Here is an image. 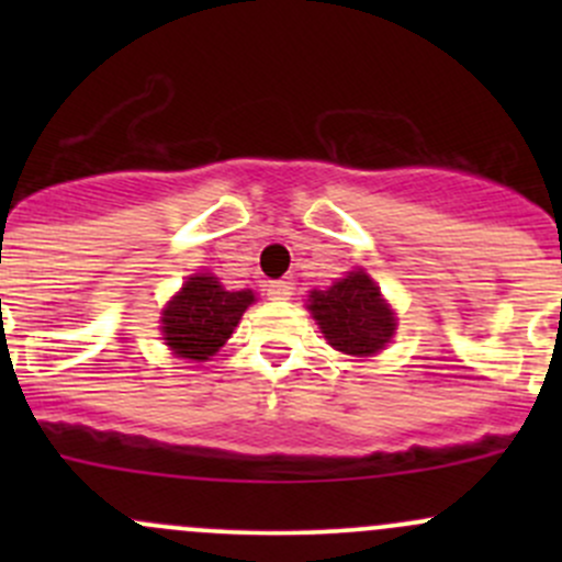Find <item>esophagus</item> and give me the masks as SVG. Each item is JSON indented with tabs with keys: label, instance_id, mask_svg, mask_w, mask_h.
Instances as JSON below:
<instances>
[{
	"label": "esophagus",
	"instance_id": "obj_1",
	"mask_svg": "<svg viewBox=\"0 0 562 562\" xmlns=\"http://www.w3.org/2000/svg\"><path fill=\"white\" fill-rule=\"evenodd\" d=\"M266 296L274 299V302H285V299L293 296V285L288 280H277L266 285Z\"/></svg>",
	"mask_w": 562,
	"mask_h": 562
}]
</instances>
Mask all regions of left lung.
Segmentation results:
<instances>
[{
	"label": "left lung",
	"instance_id": "left-lung-1",
	"mask_svg": "<svg viewBox=\"0 0 562 562\" xmlns=\"http://www.w3.org/2000/svg\"><path fill=\"white\" fill-rule=\"evenodd\" d=\"M310 313L331 342L350 356H372L383 350L394 334V313L364 271H350L328 291L310 293Z\"/></svg>",
	"mask_w": 562,
	"mask_h": 562
}]
</instances>
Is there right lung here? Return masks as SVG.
<instances>
[{"label": "right lung", "mask_w": 562, "mask_h": 562, "mask_svg": "<svg viewBox=\"0 0 562 562\" xmlns=\"http://www.w3.org/2000/svg\"><path fill=\"white\" fill-rule=\"evenodd\" d=\"M252 302V291H225L217 277H190L162 313V339L181 359L206 361L223 348Z\"/></svg>", "instance_id": "right-lung-1"}]
</instances>
